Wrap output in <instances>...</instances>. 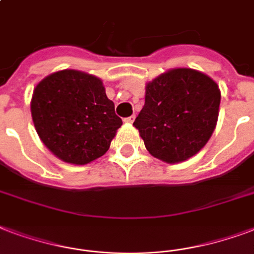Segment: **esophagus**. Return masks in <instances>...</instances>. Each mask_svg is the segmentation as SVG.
I'll use <instances>...</instances> for the list:
<instances>
[{
	"mask_svg": "<svg viewBox=\"0 0 254 254\" xmlns=\"http://www.w3.org/2000/svg\"><path fill=\"white\" fill-rule=\"evenodd\" d=\"M134 120H135V116H130V117H127V119H124V121H125L127 124H131L133 121H134Z\"/></svg>",
	"mask_w": 254,
	"mask_h": 254,
	"instance_id": "34e87169",
	"label": "esophagus"
}]
</instances>
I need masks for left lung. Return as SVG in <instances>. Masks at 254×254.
<instances>
[{
    "label": "left lung",
    "instance_id": "1",
    "mask_svg": "<svg viewBox=\"0 0 254 254\" xmlns=\"http://www.w3.org/2000/svg\"><path fill=\"white\" fill-rule=\"evenodd\" d=\"M221 93L204 73L180 67L146 85L145 105L133 123L148 152L174 164L194 156L210 138Z\"/></svg>",
    "mask_w": 254,
    "mask_h": 254
}]
</instances>
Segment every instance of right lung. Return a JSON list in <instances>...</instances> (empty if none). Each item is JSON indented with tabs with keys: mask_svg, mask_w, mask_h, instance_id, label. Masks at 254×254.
<instances>
[{
	"mask_svg": "<svg viewBox=\"0 0 254 254\" xmlns=\"http://www.w3.org/2000/svg\"><path fill=\"white\" fill-rule=\"evenodd\" d=\"M34 127L63 161L85 165L101 157L123 120L102 81L78 70H61L37 85L32 98Z\"/></svg>",
	"mask_w": 254,
	"mask_h": 254,
	"instance_id": "obj_1",
	"label": "right lung"
}]
</instances>
